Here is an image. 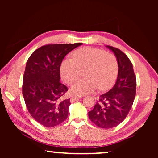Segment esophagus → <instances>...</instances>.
<instances>
[{"label":"esophagus","mask_w":158,"mask_h":158,"mask_svg":"<svg viewBox=\"0 0 158 158\" xmlns=\"http://www.w3.org/2000/svg\"><path fill=\"white\" fill-rule=\"evenodd\" d=\"M80 98H81V96H74V97H72L70 98V102H73L74 101L78 100Z\"/></svg>","instance_id":"obj_1"}]
</instances>
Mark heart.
I'll return each mask as SVG.
<instances>
[{
  "label": "heart",
  "instance_id": "heart-1",
  "mask_svg": "<svg viewBox=\"0 0 158 158\" xmlns=\"http://www.w3.org/2000/svg\"><path fill=\"white\" fill-rule=\"evenodd\" d=\"M73 58H66L60 64V76L64 81L72 84L85 69V78L77 80L72 87L73 94L86 95L98 88L105 90L114 85L118 73V63L114 54L88 47L74 51Z\"/></svg>",
  "mask_w": 158,
  "mask_h": 158
}]
</instances>
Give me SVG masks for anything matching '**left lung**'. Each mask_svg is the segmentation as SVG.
Masks as SVG:
<instances>
[{"label": "left lung", "mask_w": 158, "mask_h": 158, "mask_svg": "<svg viewBox=\"0 0 158 158\" xmlns=\"http://www.w3.org/2000/svg\"><path fill=\"white\" fill-rule=\"evenodd\" d=\"M114 53L118 63L116 84L109 92L100 96L89 118L93 123L104 129L116 127L124 121L132 108L136 95L137 80L132 64L118 48L106 46Z\"/></svg>", "instance_id": "1"}]
</instances>
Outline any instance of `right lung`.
Returning <instances> with one entry per match:
<instances>
[{
    "instance_id": "right-lung-1",
    "label": "right lung",
    "mask_w": 158,
    "mask_h": 158,
    "mask_svg": "<svg viewBox=\"0 0 158 158\" xmlns=\"http://www.w3.org/2000/svg\"><path fill=\"white\" fill-rule=\"evenodd\" d=\"M81 44L44 45L27 60L22 94L31 116L44 127L56 126L68 118L71 103L70 99H62L68 89L60 82V64L69 52Z\"/></svg>"
}]
</instances>
